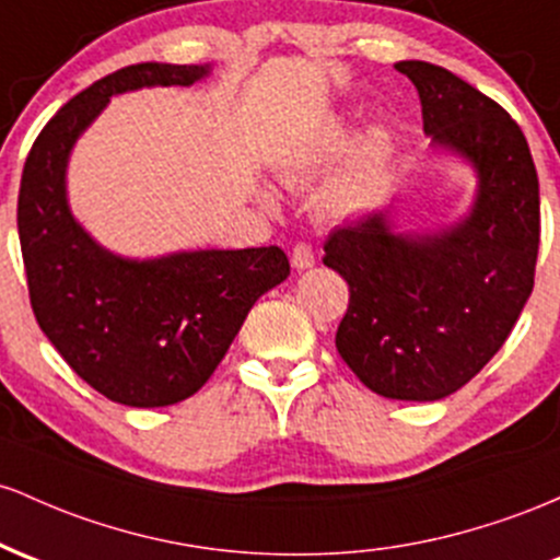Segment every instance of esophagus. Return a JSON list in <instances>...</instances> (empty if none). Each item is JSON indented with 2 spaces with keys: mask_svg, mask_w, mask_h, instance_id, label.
I'll use <instances>...</instances> for the list:
<instances>
[{
  "mask_svg": "<svg viewBox=\"0 0 560 560\" xmlns=\"http://www.w3.org/2000/svg\"><path fill=\"white\" fill-rule=\"evenodd\" d=\"M291 264L296 269H310L314 267V250L310 243H296L293 246V254H291Z\"/></svg>",
  "mask_w": 560,
  "mask_h": 560,
  "instance_id": "1",
  "label": "esophagus"
}]
</instances>
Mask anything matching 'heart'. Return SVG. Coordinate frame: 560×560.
I'll return each mask as SVG.
<instances>
[{
  "label": "heart",
  "instance_id": "1",
  "mask_svg": "<svg viewBox=\"0 0 560 560\" xmlns=\"http://www.w3.org/2000/svg\"><path fill=\"white\" fill-rule=\"evenodd\" d=\"M397 148V131L386 124L370 127L354 140V124L347 116H330L288 155L285 177L291 182L312 179L347 154L314 198V206L325 219L347 222L378 206Z\"/></svg>",
  "mask_w": 560,
  "mask_h": 560
}]
</instances>
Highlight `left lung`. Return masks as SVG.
<instances>
[{
	"label": "left lung",
	"instance_id": "1",
	"mask_svg": "<svg viewBox=\"0 0 560 560\" xmlns=\"http://www.w3.org/2000/svg\"><path fill=\"white\" fill-rule=\"evenodd\" d=\"M416 84L423 131L476 168L468 217L429 235L394 232L392 211L336 228L325 267L349 282L336 349L386 399L450 397L498 354L534 288L539 182L524 131L447 68L397 62Z\"/></svg>",
	"mask_w": 560,
	"mask_h": 560
}]
</instances>
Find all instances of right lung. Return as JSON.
<instances>
[{
    "label": "right lung",
    "instance_id": "obj_1",
    "mask_svg": "<svg viewBox=\"0 0 560 560\" xmlns=\"http://www.w3.org/2000/svg\"><path fill=\"white\" fill-rule=\"evenodd\" d=\"M209 71L137 62L94 81L49 118L23 166L18 235L31 310L73 373L118 405L166 407L192 397L256 299L291 275L278 246L124 259L94 243L68 206V155L113 94L190 86Z\"/></svg>",
    "mask_w": 560,
    "mask_h": 560
}]
</instances>
